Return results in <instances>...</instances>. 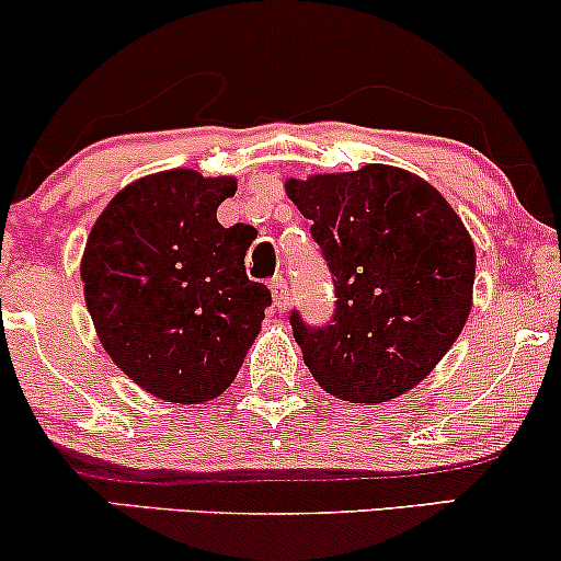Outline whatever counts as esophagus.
Wrapping results in <instances>:
<instances>
[{
	"label": "esophagus",
	"mask_w": 561,
	"mask_h": 561,
	"mask_svg": "<svg viewBox=\"0 0 561 561\" xmlns=\"http://www.w3.org/2000/svg\"><path fill=\"white\" fill-rule=\"evenodd\" d=\"M272 295H274V306L279 308V311H287L289 287H287V282L282 279V276H274V279H272Z\"/></svg>",
	"instance_id": "obj_1"
}]
</instances>
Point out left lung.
<instances>
[{
    "mask_svg": "<svg viewBox=\"0 0 561 561\" xmlns=\"http://www.w3.org/2000/svg\"><path fill=\"white\" fill-rule=\"evenodd\" d=\"M332 274L324 327L289 313L302 362L340 401L382 403L422 382L472 308L474 244L446 197L414 173L364 165L287 182Z\"/></svg>",
    "mask_w": 561,
    "mask_h": 561,
    "instance_id": "obj_1",
    "label": "left lung"
}]
</instances>
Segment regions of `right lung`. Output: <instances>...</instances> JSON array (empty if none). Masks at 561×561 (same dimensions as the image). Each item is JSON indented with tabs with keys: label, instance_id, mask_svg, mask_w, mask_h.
<instances>
[{
	"label": "right lung",
	"instance_id": "1",
	"mask_svg": "<svg viewBox=\"0 0 561 561\" xmlns=\"http://www.w3.org/2000/svg\"><path fill=\"white\" fill-rule=\"evenodd\" d=\"M229 176L176 169L128 184L96 218L83 298L124 375L171 403L221 396L259 337L272 293L248 279V227L224 229Z\"/></svg>",
	"mask_w": 561,
	"mask_h": 561
}]
</instances>
